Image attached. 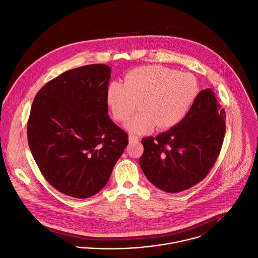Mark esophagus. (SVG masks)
Wrapping results in <instances>:
<instances>
[{
	"label": "esophagus",
	"mask_w": 258,
	"mask_h": 258,
	"mask_svg": "<svg viewBox=\"0 0 258 258\" xmlns=\"http://www.w3.org/2000/svg\"><path fill=\"white\" fill-rule=\"evenodd\" d=\"M139 142V137L136 135H129V143H138Z\"/></svg>",
	"instance_id": "34e87169"
}]
</instances>
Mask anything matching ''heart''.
<instances>
[{
    "instance_id": "b5f03b06",
    "label": "heart",
    "mask_w": 258,
    "mask_h": 258,
    "mask_svg": "<svg viewBox=\"0 0 258 258\" xmlns=\"http://www.w3.org/2000/svg\"><path fill=\"white\" fill-rule=\"evenodd\" d=\"M198 92L194 76L162 66H146L130 71L124 83L112 82L106 92V101L118 122L127 121L139 104L141 113L125 127L130 133L144 134L156 126L159 130H167L179 124Z\"/></svg>"
}]
</instances>
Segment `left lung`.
I'll list each match as a JSON object with an SVG mask.
<instances>
[{"instance_id":"8db88e82","label":"left lung","mask_w":258,"mask_h":258,"mask_svg":"<svg viewBox=\"0 0 258 258\" xmlns=\"http://www.w3.org/2000/svg\"><path fill=\"white\" fill-rule=\"evenodd\" d=\"M225 110L211 89L201 91L184 119L156 137L142 139L141 169L167 192L185 190L203 180L219 156L225 135Z\"/></svg>"}]
</instances>
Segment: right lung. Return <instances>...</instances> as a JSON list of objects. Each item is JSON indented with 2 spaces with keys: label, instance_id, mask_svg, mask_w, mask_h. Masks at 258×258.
I'll list each match as a JSON object with an SVG mask.
<instances>
[{
  "label": "right lung",
  "instance_id": "obj_1",
  "mask_svg": "<svg viewBox=\"0 0 258 258\" xmlns=\"http://www.w3.org/2000/svg\"><path fill=\"white\" fill-rule=\"evenodd\" d=\"M111 69L90 64L68 71L37 93L27 124L28 144L45 179L78 199L99 192L128 144L108 115Z\"/></svg>",
  "mask_w": 258,
  "mask_h": 258
}]
</instances>
